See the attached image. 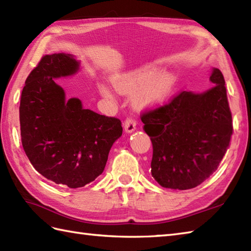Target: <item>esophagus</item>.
I'll return each instance as SVG.
<instances>
[{"mask_svg":"<svg viewBox=\"0 0 251 251\" xmlns=\"http://www.w3.org/2000/svg\"><path fill=\"white\" fill-rule=\"evenodd\" d=\"M136 125H137V121L133 119V118H127L124 122V128H125V131L130 133L133 130L136 129Z\"/></svg>","mask_w":251,"mask_h":251,"instance_id":"34e87169","label":"esophagus"}]
</instances>
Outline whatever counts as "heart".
<instances>
[{
  "instance_id": "obj_1",
  "label": "heart",
  "mask_w": 251,
  "mask_h": 251,
  "mask_svg": "<svg viewBox=\"0 0 251 251\" xmlns=\"http://www.w3.org/2000/svg\"><path fill=\"white\" fill-rule=\"evenodd\" d=\"M154 67H147L122 75L114 80V86L122 94H132L133 100L140 107L156 106L170 96L176 80L170 74H156ZM104 96H110L106 86H100Z\"/></svg>"
}]
</instances>
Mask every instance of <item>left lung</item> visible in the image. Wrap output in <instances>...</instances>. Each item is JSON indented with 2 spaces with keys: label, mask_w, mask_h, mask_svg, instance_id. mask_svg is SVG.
I'll use <instances>...</instances> for the list:
<instances>
[{
  "label": "left lung",
  "mask_w": 251,
  "mask_h": 251,
  "mask_svg": "<svg viewBox=\"0 0 251 251\" xmlns=\"http://www.w3.org/2000/svg\"><path fill=\"white\" fill-rule=\"evenodd\" d=\"M209 79L211 90L182 91L140 115L153 144L151 172L162 187H197L217 170L230 147L233 124L223 73L214 68Z\"/></svg>",
  "instance_id": "1"
}]
</instances>
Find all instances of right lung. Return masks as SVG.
<instances>
[{"instance_id": "right-lung-1", "label": "right lung", "mask_w": 251, "mask_h": 251, "mask_svg": "<svg viewBox=\"0 0 251 251\" xmlns=\"http://www.w3.org/2000/svg\"><path fill=\"white\" fill-rule=\"evenodd\" d=\"M79 63L64 53L44 55L27 75L20 98L21 143L35 170L55 184L83 187L100 176L112 144L123 132L119 119L65 99L54 78Z\"/></svg>"}]
</instances>
